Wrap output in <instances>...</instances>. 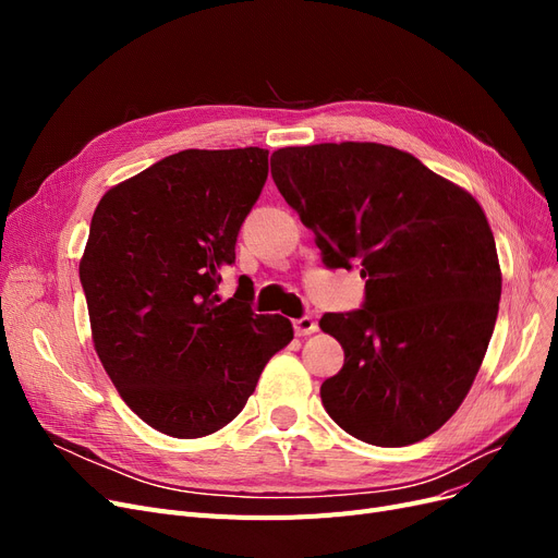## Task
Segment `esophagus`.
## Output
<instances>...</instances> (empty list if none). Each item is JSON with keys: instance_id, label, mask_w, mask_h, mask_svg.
Masks as SVG:
<instances>
[{"instance_id": "esophagus-1", "label": "esophagus", "mask_w": 558, "mask_h": 558, "mask_svg": "<svg viewBox=\"0 0 558 558\" xmlns=\"http://www.w3.org/2000/svg\"><path fill=\"white\" fill-rule=\"evenodd\" d=\"M293 330H295V335H312V332H316L318 330V326H316V320L312 318V316H300V318H295L293 320Z\"/></svg>"}]
</instances>
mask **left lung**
I'll use <instances>...</instances> for the list:
<instances>
[{
    "label": "left lung",
    "instance_id": "left-lung-1",
    "mask_svg": "<svg viewBox=\"0 0 558 558\" xmlns=\"http://www.w3.org/2000/svg\"><path fill=\"white\" fill-rule=\"evenodd\" d=\"M272 179L326 267H361L365 302L318 326L344 349L320 384L337 426L377 447L433 435L461 408L494 335L500 265L480 202L373 142L286 146Z\"/></svg>",
    "mask_w": 558,
    "mask_h": 558
}]
</instances>
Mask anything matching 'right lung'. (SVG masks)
I'll use <instances>...</instances> for the list:
<instances>
[{"mask_svg":"<svg viewBox=\"0 0 558 558\" xmlns=\"http://www.w3.org/2000/svg\"><path fill=\"white\" fill-rule=\"evenodd\" d=\"M267 179V150L189 148L105 193L78 265L93 342L128 408L191 440L238 416L267 361L293 340L251 310L246 283L221 300V269Z\"/></svg>","mask_w":558,"mask_h":558,"instance_id":"add662e5","label":"right lung"}]
</instances>
